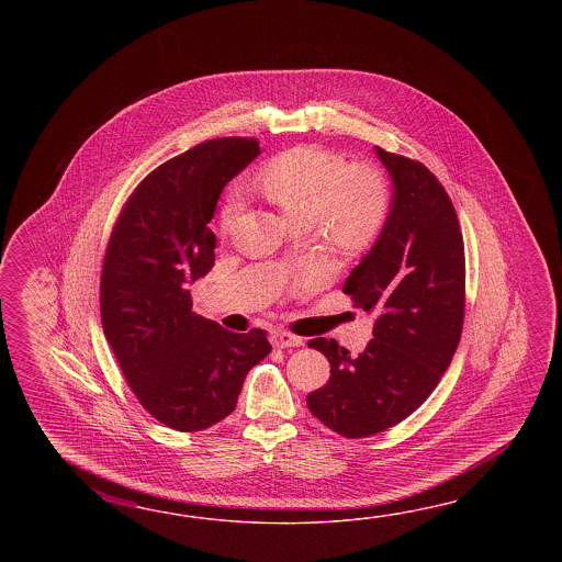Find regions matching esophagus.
<instances>
[{"mask_svg": "<svg viewBox=\"0 0 562 562\" xmlns=\"http://www.w3.org/2000/svg\"><path fill=\"white\" fill-rule=\"evenodd\" d=\"M271 346L277 349H285V347L303 346V339L299 335L286 334V331H276L271 335Z\"/></svg>", "mask_w": 562, "mask_h": 562, "instance_id": "34e87169", "label": "esophagus"}]
</instances>
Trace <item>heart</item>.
<instances>
[{
	"instance_id": "heart-1",
	"label": "heart",
	"mask_w": 562,
	"mask_h": 562,
	"mask_svg": "<svg viewBox=\"0 0 562 562\" xmlns=\"http://www.w3.org/2000/svg\"><path fill=\"white\" fill-rule=\"evenodd\" d=\"M252 191L295 225L317 227L329 251L356 257L380 239L390 201L382 177L370 167L347 168L344 158L317 146L277 156L251 182ZM239 218V203L228 199L218 225L228 235Z\"/></svg>"
}]
</instances>
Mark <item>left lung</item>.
Returning a JSON list of instances; mask_svg holds the SVG:
<instances>
[{
	"label": "left lung",
	"instance_id": "1",
	"mask_svg": "<svg viewBox=\"0 0 562 562\" xmlns=\"http://www.w3.org/2000/svg\"><path fill=\"white\" fill-rule=\"evenodd\" d=\"M375 153L394 180L392 209L344 283L356 307L378 313L373 339L358 358L335 339L310 341L331 375L307 406L344 438H368L414 414L448 370L464 325L467 261L454 204L418 160Z\"/></svg>",
	"mask_w": 562,
	"mask_h": 562
}]
</instances>
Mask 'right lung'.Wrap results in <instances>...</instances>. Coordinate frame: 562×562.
Listing matches in <instances>:
<instances>
[{"instance_id": "1", "label": "right lung", "mask_w": 562, "mask_h": 562, "mask_svg": "<svg viewBox=\"0 0 562 562\" xmlns=\"http://www.w3.org/2000/svg\"><path fill=\"white\" fill-rule=\"evenodd\" d=\"M261 155L255 138H215L155 168L134 189L108 240L100 317L144 409L179 431L206 430L237 406L267 331L233 334L192 311L189 286L215 265L209 228L228 180Z\"/></svg>"}]
</instances>
